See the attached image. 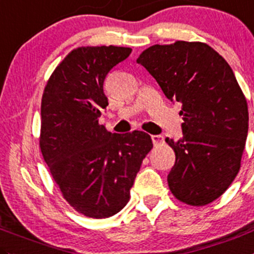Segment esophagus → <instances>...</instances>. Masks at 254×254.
<instances>
[{"label":"esophagus","instance_id":"1","mask_svg":"<svg viewBox=\"0 0 254 254\" xmlns=\"http://www.w3.org/2000/svg\"><path fill=\"white\" fill-rule=\"evenodd\" d=\"M152 142H153L154 146H158V144H161L162 142H163V136H152Z\"/></svg>","mask_w":254,"mask_h":254}]
</instances>
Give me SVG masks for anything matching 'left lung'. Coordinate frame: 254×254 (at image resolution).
<instances>
[{"label": "left lung", "instance_id": "left-lung-1", "mask_svg": "<svg viewBox=\"0 0 254 254\" xmlns=\"http://www.w3.org/2000/svg\"><path fill=\"white\" fill-rule=\"evenodd\" d=\"M137 62L168 100L182 103V137L166 138L176 154L171 192L190 206L216 201L240 172L248 133L247 100L233 71L204 42L151 46Z\"/></svg>", "mask_w": 254, "mask_h": 254}]
</instances>
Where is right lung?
I'll list each match as a JSON object with an SVG mask.
<instances>
[{
    "label": "right lung",
    "mask_w": 254,
    "mask_h": 254,
    "mask_svg": "<svg viewBox=\"0 0 254 254\" xmlns=\"http://www.w3.org/2000/svg\"><path fill=\"white\" fill-rule=\"evenodd\" d=\"M132 48L86 46L55 68L41 102L40 148L67 203L89 218H108L129 201V190L152 149L142 131L111 133L98 123L108 106L103 82Z\"/></svg>",
    "instance_id": "1"
}]
</instances>
